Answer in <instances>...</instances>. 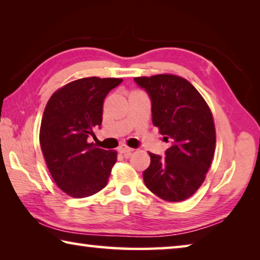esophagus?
Returning <instances> with one entry per match:
<instances>
[{"instance_id": "esophagus-1", "label": "esophagus", "mask_w": 260, "mask_h": 260, "mask_svg": "<svg viewBox=\"0 0 260 260\" xmlns=\"http://www.w3.org/2000/svg\"><path fill=\"white\" fill-rule=\"evenodd\" d=\"M133 150H134V149H132L129 147H127V146H124V144L118 148V151H119L120 153H124V155H128V153H131Z\"/></svg>"}]
</instances>
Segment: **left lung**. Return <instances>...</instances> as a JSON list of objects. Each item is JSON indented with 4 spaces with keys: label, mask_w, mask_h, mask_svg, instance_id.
Returning <instances> with one entry per match:
<instances>
[{
    "label": "left lung",
    "mask_w": 260,
    "mask_h": 260,
    "mask_svg": "<svg viewBox=\"0 0 260 260\" xmlns=\"http://www.w3.org/2000/svg\"><path fill=\"white\" fill-rule=\"evenodd\" d=\"M152 103V124L171 147L160 157L149 152L143 172L147 188L167 202L189 199L204 182L215 150L212 112L187 79L162 73L136 77Z\"/></svg>",
    "instance_id": "1"
}]
</instances>
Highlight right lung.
<instances>
[{"label": "right lung", "instance_id": "add662e5", "mask_svg": "<svg viewBox=\"0 0 260 260\" xmlns=\"http://www.w3.org/2000/svg\"><path fill=\"white\" fill-rule=\"evenodd\" d=\"M122 79L89 77L57 89L48 101L40 126V146L55 183L69 196L82 199L107 186L116 150L87 141L102 125L103 103Z\"/></svg>", "mask_w": 260, "mask_h": 260}]
</instances>
